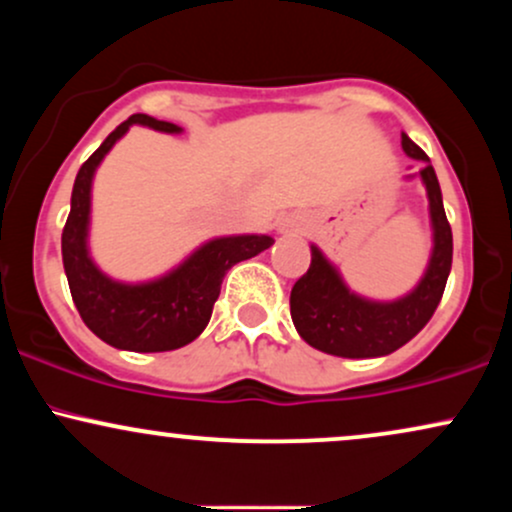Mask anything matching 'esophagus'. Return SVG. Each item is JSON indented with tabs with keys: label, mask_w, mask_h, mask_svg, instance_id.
I'll return each mask as SVG.
<instances>
[{
	"label": "esophagus",
	"mask_w": 512,
	"mask_h": 512,
	"mask_svg": "<svg viewBox=\"0 0 512 512\" xmlns=\"http://www.w3.org/2000/svg\"><path fill=\"white\" fill-rule=\"evenodd\" d=\"M276 231H279V233H296L298 223H296V219H291V216H286V219L276 221Z\"/></svg>",
	"instance_id": "obj_1"
}]
</instances>
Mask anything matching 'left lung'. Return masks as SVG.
Wrapping results in <instances>:
<instances>
[{
  "label": "left lung",
  "mask_w": 512,
  "mask_h": 512,
  "mask_svg": "<svg viewBox=\"0 0 512 512\" xmlns=\"http://www.w3.org/2000/svg\"><path fill=\"white\" fill-rule=\"evenodd\" d=\"M404 154L421 161L419 175L426 187L433 228V250L419 284L397 301H370L344 284L342 274L310 245V267L291 289V317L313 349L342 358L387 356L426 327L436 313L452 267V231L443 209V195L431 161L402 132ZM407 175V178H414Z\"/></svg>",
  "instance_id": "left-lung-1"
}]
</instances>
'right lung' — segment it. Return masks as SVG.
Returning a JSON list of instances; mask_svg holds the SVG:
<instances>
[{
  "mask_svg": "<svg viewBox=\"0 0 512 512\" xmlns=\"http://www.w3.org/2000/svg\"><path fill=\"white\" fill-rule=\"evenodd\" d=\"M132 125L166 134L182 132L173 122L137 113L105 137L74 180L72 209L62 231V262L74 305L88 330L115 349L154 354L195 342L209 325L228 269L272 248L274 238L257 233L211 238L168 274L142 284H127L101 272L88 252L93 175Z\"/></svg>",
  "mask_w": 512,
  "mask_h": 512,
  "instance_id": "1",
  "label": "right lung"
}]
</instances>
